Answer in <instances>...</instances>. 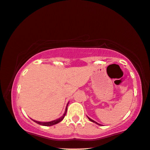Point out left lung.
<instances>
[{
  "instance_id": "obj_1",
  "label": "left lung",
  "mask_w": 150,
  "mask_h": 150,
  "mask_svg": "<svg viewBox=\"0 0 150 150\" xmlns=\"http://www.w3.org/2000/svg\"><path fill=\"white\" fill-rule=\"evenodd\" d=\"M88 118H89V120H90V121H91V122H95V123H96V124H98V125H100V124H98V122H95V121H94V120H92V119H91V118H89V117H88Z\"/></svg>"
}]
</instances>
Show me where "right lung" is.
<instances>
[{
    "instance_id": "obj_1",
    "label": "right lung",
    "mask_w": 150,
    "mask_h": 150,
    "mask_svg": "<svg viewBox=\"0 0 150 150\" xmlns=\"http://www.w3.org/2000/svg\"><path fill=\"white\" fill-rule=\"evenodd\" d=\"M68 106V104H67ZM67 106L66 107V110H65V112H64V115L62 117H61V118H58V119L57 120H52V121H50V122H39V121H36V120H33V121H34L35 122H36L37 124H39L40 125H43V126H52V125H56L57 123H59V122H60L61 121V120H62V119H63L64 116H65L66 113H67Z\"/></svg>"
}]
</instances>
